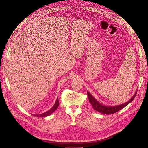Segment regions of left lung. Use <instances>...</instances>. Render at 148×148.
I'll return each instance as SVG.
<instances>
[{
  "label": "left lung",
  "instance_id": "8db88e82",
  "mask_svg": "<svg viewBox=\"0 0 148 148\" xmlns=\"http://www.w3.org/2000/svg\"><path fill=\"white\" fill-rule=\"evenodd\" d=\"M87 95L88 96L89 101L92 106V107L97 112H99L103 114L109 115V114H112L115 112H117L118 111L123 109V107H126L129 104V103H130L134 99H135V97L136 95V92L135 93V95H133V96L128 102L123 103V104H122L115 106H105V105L102 104L101 103H100L99 101H97L95 99V98L93 97V96L91 95V94L89 93V91H87Z\"/></svg>",
  "mask_w": 148,
  "mask_h": 148
}]
</instances>
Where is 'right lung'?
<instances>
[{
	"label": "right lung",
	"instance_id": "1",
	"mask_svg": "<svg viewBox=\"0 0 148 148\" xmlns=\"http://www.w3.org/2000/svg\"><path fill=\"white\" fill-rule=\"evenodd\" d=\"M59 98L57 97V99L56 100V102L55 103V104L53 106V107H52L51 109H49V110L46 112L41 114L34 115V116H36V117H47V116L51 115L53 112H54L57 109V107H59Z\"/></svg>",
	"mask_w": 148,
	"mask_h": 148
}]
</instances>
